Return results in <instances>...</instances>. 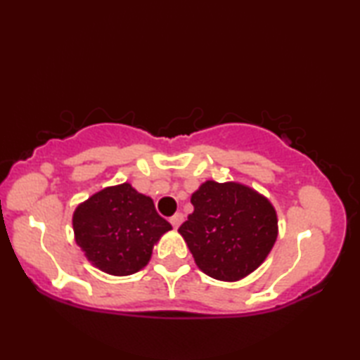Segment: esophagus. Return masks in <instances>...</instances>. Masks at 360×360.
<instances>
[{
    "mask_svg": "<svg viewBox=\"0 0 360 360\" xmlns=\"http://www.w3.org/2000/svg\"><path fill=\"white\" fill-rule=\"evenodd\" d=\"M182 221H184V214H182V212H176L174 216L169 217V222H172V225H173L174 229H178L179 225L182 224Z\"/></svg>",
    "mask_w": 360,
    "mask_h": 360,
    "instance_id": "obj_1",
    "label": "esophagus"
}]
</instances>
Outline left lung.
<instances>
[{"mask_svg":"<svg viewBox=\"0 0 360 360\" xmlns=\"http://www.w3.org/2000/svg\"><path fill=\"white\" fill-rule=\"evenodd\" d=\"M193 212L179 227L206 275L238 281L270 254L278 236V217L264 195L238 182L206 181L192 193Z\"/></svg>","mask_w":360,"mask_h":360,"instance_id":"1","label":"left lung"}]
</instances>
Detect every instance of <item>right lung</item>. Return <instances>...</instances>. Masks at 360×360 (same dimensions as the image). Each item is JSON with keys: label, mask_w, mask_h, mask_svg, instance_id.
<instances>
[{"label": "right lung", "mask_w": 360, "mask_h": 360, "mask_svg": "<svg viewBox=\"0 0 360 360\" xmlns=\"http://www.w3.org/2000/svg\"><path fill=\"white\" fill-rule=\"evenodd\" d=\"M72 229L77 246L96 268L127 276L148 265L154 245L172 225L155 211L150 197L124 182L79 205Z\"/></svg>", "instance_id": "right-lung-1"}]
</instances>
